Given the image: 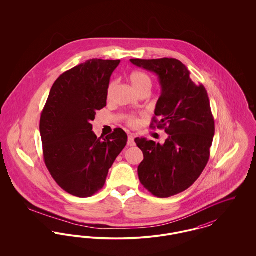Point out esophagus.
I'll list each match as a JSON object with an SVG mask.
<instances>
[{
  "label": "esophagus",
  "instance_id": "obj_1",
  "mask_svg": "<svg viewBox=\"0 0 256 256\" xmlns=\"http://www.w3.org/2000/svg\"><path fill=\"white\" fill-rule=\"evenodd\" d=\"M136 145L135 142H134V136L132 134L128 135V146H134Z\"/></svg>",
  "mask_w": 256,
  "mask_h": 256
}]
</instances>
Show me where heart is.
Wrapping results in <instances>:
<instances>
[{"mask_svg":"<svg viewBox=\"0 0 256 256\" xmlns=\"http://www.w3.org/2000/svg\"><path fill=\"white\" fill-rule=\"evenodd\" d=\"M128 80L132 84V86L134 88V90L139 94L143 91H150V88H152V80L146 74V73L142 72V71H134L132 73L128 74ZM116 86H117V82L115 80L111 82L110 84V86L108 87V98H110L111 96L113 95L115 89H116ZM128 124L130 126H136L138 124V120L134 117H130L128 119Z\"/></svg>","mask_w":256,"mask_h":256,"instance_id":"1","label":"heart"}]
</instances>
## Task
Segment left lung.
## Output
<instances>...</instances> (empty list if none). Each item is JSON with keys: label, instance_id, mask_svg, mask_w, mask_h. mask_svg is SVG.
<instances>
[{"label": "left lung", "instance_id": "obj_1", "mask_svg": "<svg viewBox=\"0 0 256 256\" xmlns=\"http://www.w3.org/2000/svg\"><path fill=\"white\" fill-rule=\"evenodd\" d=\"M130 62L158 76L161 96L150 128H164L168 134L164 144L135 138L144 154L138 166L139 180L152 195L169 198L195 182L209 160L215 134L209 98L204 86H196L187 67L178 60Z\"/></svg>", "mask_w": 256, "mask_h": 256}]
</instances>
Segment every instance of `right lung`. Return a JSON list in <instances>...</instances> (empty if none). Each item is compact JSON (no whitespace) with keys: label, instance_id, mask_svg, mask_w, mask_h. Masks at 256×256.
Masks as SVG:
<instances>
[{"label":"right lung","instance_id":"right-lung-1","mask_svg":"<svg viewBox=\"0 0 256 256\" xmlns=\"http://www.w3.org/2000/svg\"><path fill=\"white\" fill-rule=\"evenodd\" d=\"M120 60H90L62 74L50 91L40 118L45 164L71 195L88 198L100 190L128 142L122 128L98 138L91 122L106 106L110 76Z\"/></svg>","mask_w":256,"mask_h":256}]
</instances>
